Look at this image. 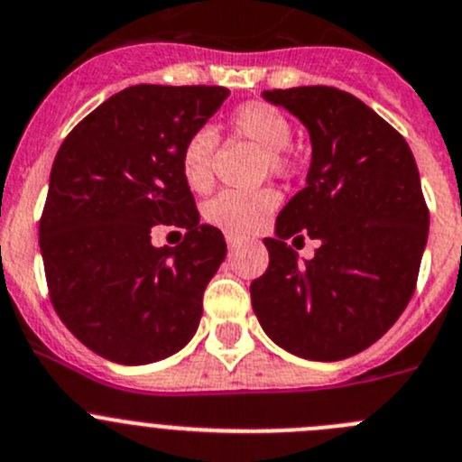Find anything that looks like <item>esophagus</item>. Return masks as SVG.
<instances>
[{
	"label": "esophagus",
	"instance_id": "34e87169",
	"mask_svg": "<svg viewBox=\"0 0 462 462\" xmlns=\"http://www.w3.org/2000/svg\"><path fill=\"white\" fill-rule=\"evenodd\" d=\"M226 241H227V248H230V251H235L236 244H239V239H236V236H230V235L226 236Z\"/></svg>",
	"mask_w": 462,
	"mask_h": 462
}]
</instances>
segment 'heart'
Wrapping results in <instances>:
<instances>
[{"instance_id":"heart-1","label":"heart","mask_w":462,"mask_h":462,"mask_svg":"<svg viewBox=\"0 0 462 462\" xmlns=\"http://www.w3.org/2000/svg\"><path fill=\"white\" fill-rule=\"evenodd\" d=\"M227 127L235 136L262 150V159L273 178H284L291 168L287 145L291 141V123L273 105L253 100L239 105L230 114ZM217 132L209 127L196 129L184 141L180 166L189 189L202 193L214 182V154H217ZM278 205V198L269 189L262 191H223L207 202L205 221L230 236H245L260 230Z\"/></svg>"}]
</instances>
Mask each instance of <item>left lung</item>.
Returning <instances> with one entry per match:
<instances>
[{
	"instance_id": "left-lung-1",
	"label": "left lung",
	"mask_w": 462,
	"mask_h": 462,
	"mask_svg": "<svg viewBox=\"0 0 462 462\" xmlns=\"http://www.w3.org/2000/svg\"><path fill=\"white\" fill-rule=\"evenodd\" d=\"M294 114L312 143L305 189L264 239L269 269L253 280L264 333L305 360L335 362L372 346L415 291L429 209L406 139L356 95L333 86L264 90ZM317 238L300 263L287 238Z\"/></svg>"
}]
</instances>
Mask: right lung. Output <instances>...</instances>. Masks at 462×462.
Masks as SVG:
<instances>
[{
  "mask_svg": "<svg viewBox=\"0 0 462 462\" xmlns=\"http://www.w3.org/2000/svg\"><path fill=\"white\" fill-rule=\"evenodd\" d=\"M227 95L223 86H129L56 152L38 232L50 299L106 360L148 365L196 335L202 291L227 245L200 223L180 154ZM159 225L182 226L183 244L152 246Z\"/></svg>",
  "mask_w": 462,
  "mask_h": 462,
  "instance_id": "add662e5",
  "label": "right lung"
}]
</instances>
